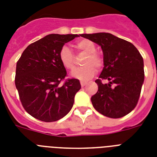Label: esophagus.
<instances>
[{
  "mask_svg": "<svg viewBox=\"0 0 157 157\" xmlns=\"http://www.w3.org/2000/svg\"><path fill=\"white\" fill-rule=\"evenodd\" d=\"M86 84H87V82H86V81H81V86H82V87H84V86H86Z\"/></svg>",
  "mask_w": 157,
  "mask_h": 157,
  "instance_id": "1",
  "label": "esophagus"
}]
</instances>
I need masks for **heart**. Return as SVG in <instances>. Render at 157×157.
Returning a JSON list of instances; mask_svg holds the SVG:
<instances>
[{"instance_id":"heart-1","label":"heart","mask_w":157,"mask_h":157,"mask_svg":"<svg viewBox=\"0 0 157 157\" xmlns=\"http://www.w3.org/2000/svg\"><path fill=\"white\" fill-rule=\"evenodd\" d=\"M76 48L84 54H86V57L82 62V65L80 68L76 69L72 72V76L81 80L87 81L92 78L96 73L97 69H100L103 65V58L98 53L95 51L96 46L91 40L83 39L77 41L75 45ZM59 60L63 66L67 70L72 71L76 67V59L68 47L63 46L59 51Z\"/></svg>"}]
</instances>
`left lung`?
<instances>
[{
    "label": "left lung",
    "instance_id": "1",
    "mask_svg": "<svg viewBox=\"0 0 157 157\" xmlns=\"http://www.w3.org/2000/svg\"><path fill=\"white\" fill-rule=\"evenodd\" d=\"M97 43L103 52V69L95 81L91 97L96 111L110 118H121L134 109L144 81V59L132 43L106 33L81 34ZM102 79L109 81L103 84Z\"/></svg>",
    "mask_w": 157,
    "mask_h": 157
}]
</instances>
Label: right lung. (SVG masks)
Listing matches in <instances>:
<instances>
[{
    "instance_id": "1",
    "label": "right lung",
    "mask_w": 157,
    "mask_h": 157,
    "mask_svg": "<svg viewBox=\"0 0 157 157\" xmlns=\"http://www.w3.org/2000/svg\"><path fill=\"white\" fill-rule=\"evenodd\" d=\"M77 34H50L26 48L16 64L15 86L23 108L45 122L59 121L71 109L81 89L77 79H67L59 51Z\"/></svg>"
}]
</instances>
